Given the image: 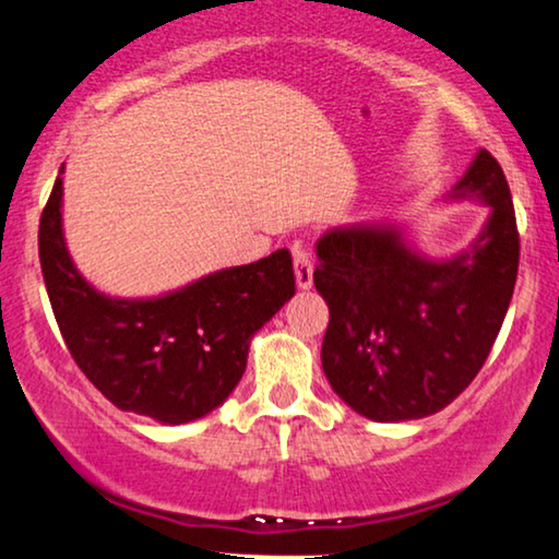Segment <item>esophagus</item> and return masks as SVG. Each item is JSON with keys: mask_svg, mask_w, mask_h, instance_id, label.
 I'll list each match as a JSON object with an SVG mask.
<instances>
[{"mask_svg": "<svg viewBox=\"0 0 559 559\" xmlns=\"http://www.w3.org/2000/svg\"><path fill=\"white\" fill-rule=\"evenodd\" d=\"M292 255H294L296 286L311 288V284H314V260H311V252L304 248V245H294Z\"/></svg>", "mask_w": 559, "mask_h": 559, "instance_id": "34e87169", "label": "esophagus"}]
</instances>
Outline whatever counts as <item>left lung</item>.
Listing matches in <instances>:
<instances>
[{
  "label": "left lung",
  "instance_id": "left-lung-1",
  "mask_svg": "<svg viewBox=\"0 0 559 559\" xmlns=\"http://www.w3.org/2000/svg\"><path fill=\"white\" fill-rule=\"evenodd\" d=\"M488 206L457 255H421L393 222L330 227L317 240L314 286L330 307L322 368L332 391L373 421L442 412L501 332L519 271V233L498 160L478 151L450 193Z\"/></svg>",
  "mask_w": 559,
  "mask_h": 559
}]
</instances>
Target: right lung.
<instances>
[{"label":"right lung","mask_w":559,"mask_h":559,"mask_svg":"<svg viewBox=\"0 0 559 559\" xmlns=\"http://www.w3.org/2000/svg\"><path fill=\"white\" fill-rule=\"evenodd\" d=\"M61 176L43 210L37 248L66 347L122 412L160 424L202 419L240 383L252 334L294 296L292 252L222 267L151 299H117L96 292L73 265Z\"/></svg>","instance_id":"obj_1"}]
</instances>
